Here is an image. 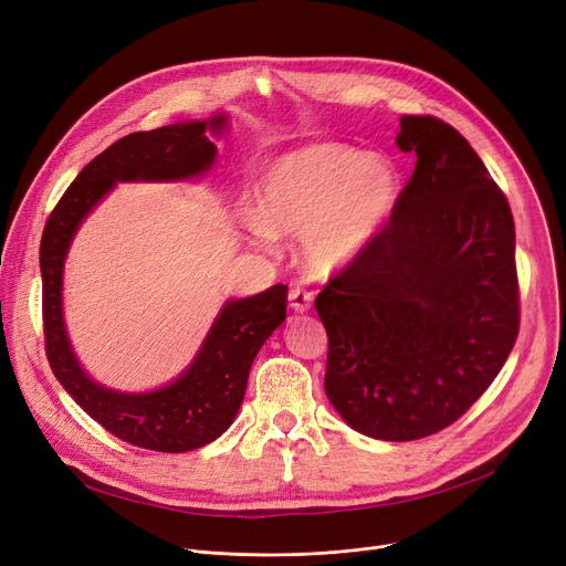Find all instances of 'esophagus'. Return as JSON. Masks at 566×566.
<instances>
[{
	"mask_svg": "<svg viewBox=\"0 0 566 566\" xmlns=\"http://www.w3.org/2000/svg\"><path fill=\"white\" fill-rule=\"evenodd\" d=\"M312 301H314L312 291H307V289H303V286H295V289H291V293H289V305H291V310L301 312V314H303V312H310Z\"/></svg>",
	"mask_w": 566,
	"mask_h": 566,
	"instance_id": "1",
	"label": "esophagus"
}]
</instances>
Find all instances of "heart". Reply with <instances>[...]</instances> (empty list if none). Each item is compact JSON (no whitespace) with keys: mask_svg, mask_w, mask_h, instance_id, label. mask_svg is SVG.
<instances>
[{"mask_svg":"<svg viewBox=\"0 0 566 566\" xmlns=\"http://www.w3.org/2000/svg\"><path fill=\"white\" fill-rule=\"evenodd\" d=\"M399 197L397 169L346 144H314L280 156L259 184L254 233L303 235L305 263L337 275L358 259L390 220Z\"/></svg>","mask_w":566,"mask_h":566,"instance_id":"obj_1","label":"heart"}]
</instances>
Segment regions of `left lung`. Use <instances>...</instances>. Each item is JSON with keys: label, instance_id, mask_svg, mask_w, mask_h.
Returning <instances> with one entry per match:
<instances>
[{"label": "left lung", "instance_id": "left-lung-1", "mask_svg": "<svg viewBox=\"0 0 566 566\" xmlns=\"http://www.w3.org/2000/svg\"><path fill=\"white\" fill-rule=\"evenodd\" d=\"M418 163L390 222L316 298L328 395L376 440H418L478 401L518 335L510 203L459 130L401 116Z\"/></svg>", "mask_w": 566, "mask_h": 566}]
</instances>
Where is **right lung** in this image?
Masks as SVG:
<instances>
[{
	"instance_id": "right-lung-1",
	"label": "right lung",
	"mask_w": 566,
	"mask_h": 566,
	"mask_svg": "<svg viewBox=\"0 0 566 566\" xmlns=\"http://www.w3.org/2000/svg\"><path fill=\"white\" fill-rule=\"evenodd\" d=\"M229 128L224 112L114 142L59 199L41 238L45 353L56 380L112 436L154 452H190L220 438L243 403L259 348L286 318V286L227 301L181 376L148 392H122L84 371L64 321V263L86 216L116 184H176L211 171Z\"/></svg>"
}]
</instances>
